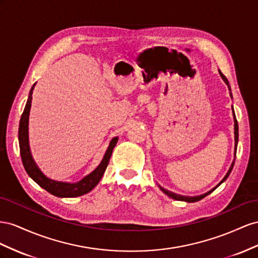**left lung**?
Listing matches in <instances>:
<instances>
[{"label": "left lung", "instance_id": "8db88e82", "mask_svg": "<svg viewBox=\"0 0 258 258\" xmlns=\"http://www.w3.org/2000/svg\"><path fill=\"white\" fill-rule=\"evenodd\" d=\"M219 71V75H220V77H222V79L224 80V82L227 84V86H228V88H229V91H230V97L232 98V93H231V88H230V85H229V82H228V80L226 79V77L223 75L222 72H220V70H218ZM233 122H234V159H233V161H232V163H231V165H230V167H229V170H228V172H227V174L225 175V177L222 179V181H220L218 185L215 187V188H217L220 183H223L227 178H228V176L230 175V173H231V171H232V168H233V165H234V161H235V151H237V146H238V141H239V126H238V122H237V119H235V115H234V111H233ZM215 188H213L212 190H210V191H208L207 194H204V195H201V196H197V197H185V196H179V195H176V194H173V192H171V191H168V190H165L164 188H162V187H160V189L163 191V192L166 195V196H168L170 198H172V199H174V200H178V201H185V202H188V203H192V202H197V201H200L201 199H203L204 197H207L208 195H210L213 190H214Z\"/></svg>", "mask_w": 258, "mask_h": 258}]
</instances>
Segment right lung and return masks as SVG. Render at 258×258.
I'll return each mask as SVG.
<instances>
[{"label":"right lung","mask_w":258,"mask_h":258,"mask_svg":"<svg viewBox=\"0 0 258 258\" xmlns=\"http://www.w3.org/2000/svg\"><path fill=\"white\" fill-rule=\"evenodd\" d=\"M34 83L31 87L30 93H29L27 104L23 114H21V119L19 122V130H18V139H19V148H20V156L23 160V164L25 166V170L28 175L38 183L40 187L45 189L50 195L59 197V198H76L83 196L87 192H90L97 183L100 181L102 175H104L106 168L108 166L110 157H111L113 148L117 143V137H113L111 142L109 143L108 148L105 152V156L102 158L100 164L95 168V170L86 175L81 180L77 182H66V181H58L48 178L47 176L44 174L38 164L32 157V153L30 150V145H29V114H30L31 109V102H32V93L34 90Z\"/></svg>","instance_id":"right-lung-1"}]
</instances>
